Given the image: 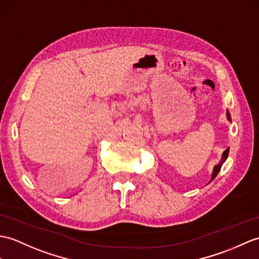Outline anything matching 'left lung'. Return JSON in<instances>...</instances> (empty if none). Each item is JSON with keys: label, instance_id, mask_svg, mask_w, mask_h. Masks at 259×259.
<instances>
[{"label": "left lung", "instance_id": "obj_1", "mask_svg": "<svg viewBox=\"0 0 259 259\" xmlns=\"http://www.w3.org/2000/svg\"><path fill=\"white\" fill-rule=\"evenodd\" d=\"M227 119L228 120H231V115H230V112L227 111ZM228 152H230V149H226L225 151H224V153H223V157H222V161H221V163L220 164H218L216 165L215 167H214V170H213V174H212V180H214L215 178H216V176H218L219 174V172H220V170H221V167H222V164H223V162L227 159V157H228Z\"/></svg>", "mask_w": 259, "mask_h": 259}]
</instances>
